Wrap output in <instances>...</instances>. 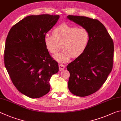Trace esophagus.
<instances>
[{"mask_svg": "<svg viewBox=\"0 0 121 121\" xmlns=\"http://www.w3.org/2000/svg\"><path fill=\"white\" fill-rule=\"evenodd\" d=\"M59 70L62 71V70H63V69H64L65 68V66L64 65H63L62 64H60L59 65Z\"/></svg>", "mask_w": 121, "mask_h": 121, "instance_id": "esophagus-1", "label": "esophagus"}]
</instances>
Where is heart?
Instances as JSON below:
<instances>
[{
  "label": "heart",
  "instance_id": "obj_1",
  "mask_svg": "<svg viewBox=\"0 0 121 121\" xmlns=\"http://www.w3.org/2000/svg\"><path fill=\"white\" fill-rule=\"evenodd\" d=\"M53 35L46 34L44 43L47 50L51 54H56L62 44L63 51L54 56L60 63H65L73 58H77L86 49L90 41V34L85 28H78L63 24L53 31Z\"/></svg>",
  "mask_w": 121,
  "mask_h": 121
}]
</instances>
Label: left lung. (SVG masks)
Segmentation results:
<instances>
[{
  "label": "left lung",
  "mask_w": 121,
  "mask_h": 121,
  "mask_svg": "<svg viewBox=\"0 0 121 121\" xmlns=\"http://www.w3.org/2000/svg\"><path fill=\"white\" fill-rule=\"evenodd\" d=\"M67 19L88 30L89 43L80 56L67 66L68 86L73 95L86 97L97 91L112 71L114 43L105 26L96 19L68 15Z\"/></svg>",
  "instance_id": "obj_1"
}]
</instances>
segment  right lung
<instances>
[{"instance_id":"add662e5","label":"right lung","mask_w":121,"mask_h":121,"mask_svg":"<svg viewBox=\"0 0 121 121\" xmlns=\"http://www.w3.org/2000/svg\"><path fill=\"white\" fill-rule=\"evenodd\" d=\"M59 15L24 17L10 29L5 43L4 62L13 84L31 98H40L50 90V81L58 72L44 43L46 34L56 23Z\"/></svg>"}]
</instances>
